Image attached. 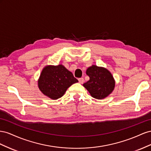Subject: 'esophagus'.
Segmentation results:
<instances>
[{
    "instance_id": "1",
    "label": "esophagus",
    "mask_w": 151,
    "mask_h": 151,
    "mask_svg": "<svg viewBox=\"0 0 151 151\" xmlns=\"http://www.w3.org/2000/svg\"><path fill=\"white\" fill-rule=\"evenodd\" d=\"M78 81H79L80 83L83 84V82H84V79L83 78H80L78 79Z\"/></svg>"
}]
</instances>
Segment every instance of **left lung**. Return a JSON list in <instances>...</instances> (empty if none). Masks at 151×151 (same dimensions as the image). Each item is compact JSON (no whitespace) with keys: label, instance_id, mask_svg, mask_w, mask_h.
Segmentation results:
<instances>
[{"label":"left lung","instance_id":"8db88e82","mask_svg":"<svg viewBox=\"0 0 151 151\" xmlns=\"http://www.w3.org/2000/svg\"><path fill=\"white\" fill-rule=\"evenodd\" d=\"M90 80L83 85L90 96L97 99H103L111 94L115 87V80L111 72L103 67L92 65L86 71Z\"/></svg>","mask_w":151,"mask_h":151}]
</instances>
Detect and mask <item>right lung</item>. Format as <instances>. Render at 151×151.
<instances>
[{"label":"right lung","instance_id":"obj_1","mask_svg":"<svg viewBox=\"0 0 151 151\" xmlns=\"http://www.w3.org/2000/svg\"><path fill=\"white\" fill-rule=\"evenodd\" d=\"M77 82L78 80L63 64L47 65L40 73L38 86L45 96L56 100L63 96L71 85Z\"/></svg>","mask_w":151,"mask_h":151}]
</instances>
